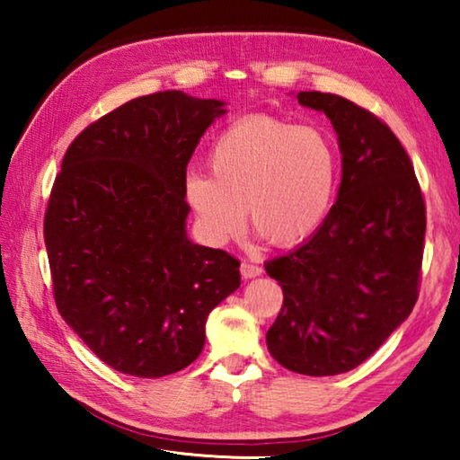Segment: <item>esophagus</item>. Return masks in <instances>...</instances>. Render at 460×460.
Returning a JSON list of instances; mask_svg holds the SVG:
<instances>
[{
	"label": "esophagus",
	"mask_w": 460,
	"mask_h": 460,
	"mask_svg": "<svg viewBox=\"0 0 460 460\" xmlns=\"http://www.w3.org/2000/svg\"><path fill=\"white\" fill-rule=\"evenodd\" d=\"M261 268L255 266V263H249V261H243L241 263V276H243L245 279H252V278H258L261 276Z\"/></svg>",
	"instance_id": "obj_1"
}]
</instances>
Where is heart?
Here are the masks:
<instances>
[{
	"instance_id": "1",
	"label": "heart",
	"mask_w": 460,
	"mask_h": 460,
	"mask_svg": "<svg viewBox=\"0 0 460 460\" xmlns=\"http://www.w3.org/2000/svg\"><path fill=\"white\" fill-rule=\"evenodd\" d=\"M208 164L213 176L190 172L184 194L213 243L245 231V207L268 243H302L321 227L337 189V154L326 134L271 115L233 123L217 137Z\"/></svg>"
}]
</instances>
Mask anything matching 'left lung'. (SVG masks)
I'll return each instance as SVG.
<instances>
[{"label":"left lung","mask_w":460,"mask_h":460,"mask_svg":"<svg viewBox=\"0 0 460 460\" xmlns=\"http://www.w3.org/2000/svg\"><path fill=\"white\" fill-rule=\"evenodd\" d=\"M296 99L331 119L342 176L321 227L266 263L284 292L266 342L286 369L339 376L376 353L414 308L426 207L414 166L384 121L331 93Z\"/></svg>","instance_id":"left-lung-1"}]
</instances>
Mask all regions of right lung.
Listing matches in <instances>:
<instances>
[{
  "label": "right lung",
  "mask_w": 460,
  "mask_h": 460,
  "mask_svg": "<svg viewBox=\"0 0 460 460\" xmlns=\"http://www.w3.org/2000/svg\"><path fill=\"white\" fill-rule=\"evenodd\" d=\"M225 101L137 97L76 136L44 217L54 300L115 371L164 377L197 359L239 260L186 235V166Z\"/></svg>",
  "instance_id": "1"
}]
</instances>
